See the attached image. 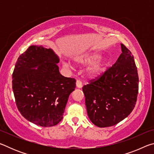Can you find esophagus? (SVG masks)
<instances>
[{
    "mask_svg": "<svg viewBox=\"0 0 154 154\" xmlns=\"http://www.w3.org/2000/svg\"><path fill=\"white\" fill-rule=\"evenodd\" d=\"M82 82H81L80 80H77V82H76V86L77 87V88H82Z\"/></svg>",
    "mask_w": 154,
    "mask_h": 154,
    "instance_id": "esophagus-1",
    "label": "esophagus"
}]
</instances>
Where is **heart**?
Segmentation results:
<instances>
[{"instance_id":"heart-1","label":"heart","mask_w":154,"mask_h":154,"mask_svg":"<svg viewBox=\"0 0 154 154\" xmlns=\"http://www.w3.org/2000/svg\"><path fill=\"white\" fill-rule=\"evenodd\" d=\"M101 58V55L98 53H92L90 54H85L75 58V61L82 64H91L98 62ZM65 66L71 67V64L70 62H66ZM106 64L105 62H98L94 65L89 70V75L91 78H96L103 73L105 69Z\"/></svg>"}]
</instances>
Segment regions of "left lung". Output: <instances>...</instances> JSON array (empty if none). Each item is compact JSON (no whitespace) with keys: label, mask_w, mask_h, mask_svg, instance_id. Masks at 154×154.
I'll return each instance as SVG.
<instances>
[{"label":"left lung","mask_w":154,"mask_h":154,"mask_svg":"<svg viewBox=\"0 0 154 154\" xmlns=\"http://www.w3.org/2000/svg\"><path fill=\"white\" fill-rule=\"evenodd\" d=\"M122 54L111 67L83 85L87 113L96 126L109 127L127 118L139 92V76L134 56L121 44Z\"/></svg>","instance_id":"8db88e82"}]
</instances>
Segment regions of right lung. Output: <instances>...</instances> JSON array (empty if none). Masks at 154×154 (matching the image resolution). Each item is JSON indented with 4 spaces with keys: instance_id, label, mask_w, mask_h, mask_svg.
Segmentation results:
<instances>
[{
    "instance_id": "1",
    "label": "right lung",
    "mask_w": 154,
    "mask_h": 154,
    "mask_svg": "<svg viewBox=\"0 0 154 154\" xmlns=\"http://www.w3.org/2000/svg\"><path fill=\"white\" fill-rule=\"evenodd\" d=\"M59 61L51 49L31 45L15 64L12 88L17 107L24 118L38 126H54L62 120L76 86L74 78L60 73Z\"/></svg>"
}]
</instances>
